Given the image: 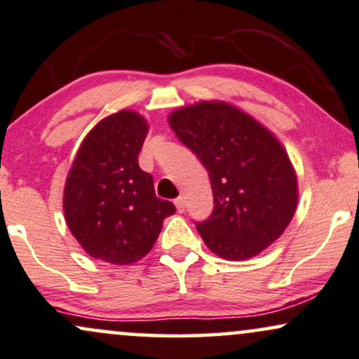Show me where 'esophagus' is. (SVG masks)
<instances>
[{
  "label": "esophagus",
  "instance_id": "obj_1",
  "mask_svg": "<svg viewBox=\"0 0 359 359\" xmlns=\"http://www.w3.org/2000/svg\"><path fill=\"white\" fill-rule=\"evenodd\" d=\"M175 205H176V210H178L180 213L184 212V198L183 196H178L175 200Z\"/></svg>",
  "mask_w": 359,
  "mask_h": 359
}]
</instances>
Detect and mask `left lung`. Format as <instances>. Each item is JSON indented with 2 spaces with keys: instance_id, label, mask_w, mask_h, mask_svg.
I'll list each match as a JSON object with an SVG mask.
<instances>
[{
  "instance_id": "left-lung-1",
  "label": "left lung",
  "mask_w": 359,
  "mask_h": 359,
  "mask_svg": "<svg viewBox=\"0 0 359 359\" xmlns=\"http://www.w3.org/2000/svg\"><path fill=\"white\" fill-rule=\"evenodd\" d=\"M170 126L208 170L213 212L196 229L222 259H250L292 220L297 178L280 142L255 119L225 102L178 109Z\"/></svg>"
}]
</instances>
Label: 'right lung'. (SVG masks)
<instances>
[{
  "mask_svg": "<svg viewBox=\"0 0 359 359\" xmlns=\"http://www.w3.org/2000/svg\"><path fill=\"white\" fill-rule=\"evenodd\" d=\"M147 124L133 111L100 121L80 146L63 193L67 225L94 259L129 265L154 245L163 220L176 212L156 196L137 156Z\"/></svg>",
  "mask_w": 359,
  "mask_h": 359,
  "instance_id": "right-lung-1",
  "label": "right lung"
}]
</instances>
